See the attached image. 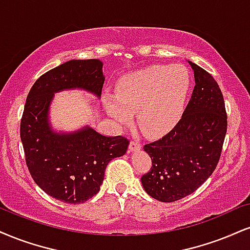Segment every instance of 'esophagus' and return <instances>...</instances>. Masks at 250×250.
<instances>
[{
    "label": "esophagus",
    "instance_id": "obj_1",
    "mask_svg": "<svg viewBox=\"0 0 250 250\" xmlns=\"http://www.w3.org/2000/svg\"><path fill=\"white\" fill-rule=\"evenodd\" d=\"M142 148V143H140L138 141H131L130 144H129V150L130 151H137Z\"/></svg>",
    "mask_w": 250,
    "mask_h": 250
}]
</instances>
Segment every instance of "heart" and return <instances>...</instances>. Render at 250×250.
<instances>
[{"label":"heart","instance_id":"1","mask_svg":"<svg viewBox=\"0 0 250 250\" xmlns=\"http://www.w3.org/2000/svg\"><path fill=\"white\" fill-rule=\"evenodd\" d=\"M190 87V72L184 65H152L122 77L116 83L115 96H104V104L122 125L130 122L137 112L141 130L158 136L179 121Z\"/></svg>","mask_w":250,"mask_h":250}]
</instances>
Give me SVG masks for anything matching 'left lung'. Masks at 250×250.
Instances as JSON below:
<instances>
[{
	"instance_id": "8db88e82",
	"label": "left lung",
	"mask_w": 250,
	"mask_h": 250,
	"mask_svg": "<svg viewBox=\"0 0 250 250\" xmlns=\"http://www.w3.org/2000/svg\"><path fill=\"white\" fill-rule=\"evenodd\" d=\"M195 86L182 119L158 141L144 146L152 162L141 182L146 193L172 203L193 192L215 170L227 131V114L218 83L188 62Z\"/></svg>"
}]
</instances>
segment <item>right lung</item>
Returning <instances> with one entry per match:
<instances>
[{
  "mask_svg": "<svg viewBox=\"0 0 250 250\" xmlns=\"http://www.w3.org/2000/svg\"><path fill=\"white\" fill-rule=\"evenodd\" d=\"M99 59L70 60L36 80L26 98L21 140L35 183L45 193L67 204H81L100 191L104 170L127 152L129 141L108 137L88 127L57 133L49 121L55 93L79 88L100 98L104 76Z\"/></svg>",
  "mask_w": 250,
  "mask_h": 250,
  "instance_id": "add662e5",
  "label": "right lung"
}]
</instances>
